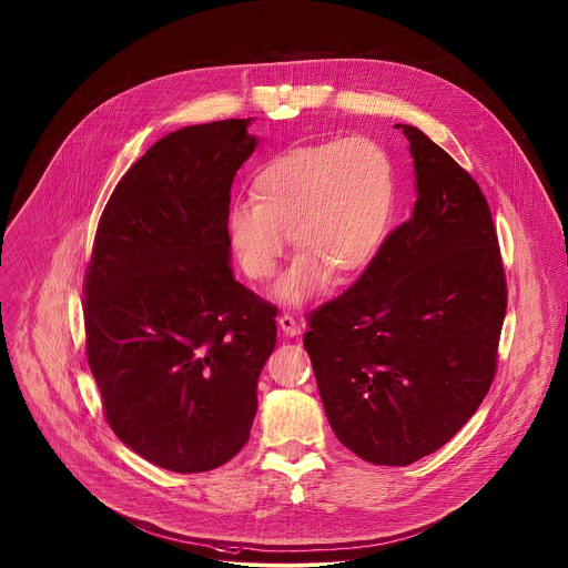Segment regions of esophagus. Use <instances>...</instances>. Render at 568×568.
<instances>
[{
	"instance_id": "esophagus-1",
	"label": "esophagus",
	"mask_w": 568,
	"mask_h": 568,
	"mask_svg": "<svg viewBox=\"0 0 568 568\" xmlns=\"http://www.w3.org/2000/svg\"><path fill=\"white\" fill-rule=\"evenodd\" d=\"M277 324H280L282 332H284L286 336H297V334H302V324H300L295 317H291V315H282V317L277 320Z\"/></svg>"
}]
</instances>
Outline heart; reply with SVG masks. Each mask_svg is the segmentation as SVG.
I'll return each instance as SVG.
<instances>
[{"label":"heart","mask_w":568,"mask_h":568,"mask_svg":"<svg viewBox=\"0 0 568 568\" xmlns=\"http://www.w3.org/2000/svg\"><path fill=\"white\" fill-rule=\"evenodd\" d=\"M253 196L227 212V232L244 273L271 280L288 236L302 255L273 295L288 306L315 300L332 273H361L385 241L394 207V168L385 149L363 135L293 149L253 179Z\"/></svg>","instance_id":"obj_1"}]
</instances>
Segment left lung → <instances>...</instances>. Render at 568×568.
Segmentation results:
<instances>
[{
	"instance_id": "left-lung-1",
	"label": "left lung",
	"mask_w": 568,
	"mask_h": 568,
	"mask_svg": "<svg viewBox=\"0 0 568 568\" xmlns=\"http://www.w3.org/2000/svg\"><path fill=\"white\" fill-rule=\"evenodd\" d=\"M396 129L415 168L413 214L304 334L334 435L376 466L435 453L475 415L507 308L477 181L419 129Z\"/></svg>"
}]
</instances>
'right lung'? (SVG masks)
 <instances>
[{"instance_id": "1", "label": "right lung", "mask_w": 568, "mask_h": 568, "mask_svg": "<svg viewBox=\"0 0 568 568\" xmlns=\"http://www.w3.org/2000/svg\"><path fill=\"white\" fill-rule=\"evenodd\" d=\"M246 120L165 135L115 185L84 280L87 361L113 433L172 473L239 455L275 347V308L232 271L230 190Z\"/></svg>"}]
</instances>
